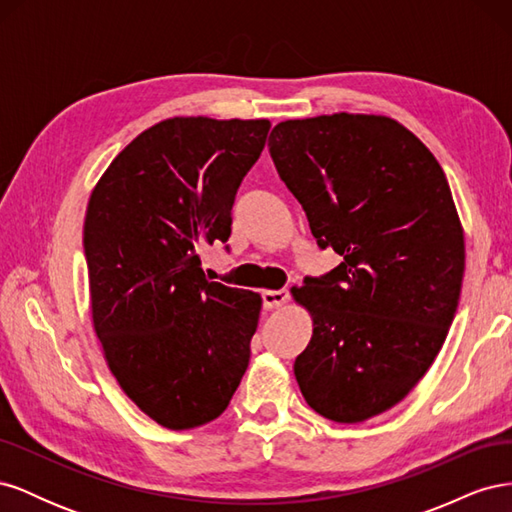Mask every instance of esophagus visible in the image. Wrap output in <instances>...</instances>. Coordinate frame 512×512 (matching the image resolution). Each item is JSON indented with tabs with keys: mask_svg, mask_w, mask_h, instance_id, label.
Masks as SVG:
<instances>
[{
	"mask_svg": "<svg viewBox=\"0 0 512 512\" xmlns=\"http://www.w3.org/2000/svg\"><path fill=\"white\" fill-rule=\"evenodd\" d=\"M288 301V290H262V303L267 309H277Z\"/></svg>",
	"mask_w": 512,
	"mask_h": 512,
	"instance_id": "esophagus-1",
	"label": "esophagus"
}]
</instances>
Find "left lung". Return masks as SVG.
<instances>
[{"mask_svg": "<svg viewBox=\"0 0 512 512\" xmlns=\"http://www.w3.org/2000/svg\"><path fill=\"white\" fill-rule=\"evenodd\" d=\"M269 151L318 245L344 258L290 290L314 327L294 376L309 408L363 423L414 389L455 318L466 243L451 188L433 153L384 115L288 119Z\"/></svg>", "mask_w": 512, "mask_h": 512, "instance_id": "left-lung-1", "label": "left lung"}]
</instances>
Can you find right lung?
Listing matches in <instances>:
<instances>
[{"instance_id":"add662e5","label":"right lung","mask_w":512,"mask_h":512,"mask_svg":"<svg viewBox=\"0 0 512 512\" xmlns=\"http://www.w3.org/2000/svg\"><path fill=\"white\" fill-rule=\"evenodd\" d=\"M269 128V119H164L89 196L94 331L121 391L166 429L218 418L250 363L260 294L207 280L198 250L230 237L237 188Z\"/></svg>"}]
</instances>
